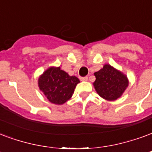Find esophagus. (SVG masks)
I'll return each mask as SVG.
<instances>
[{
    "instance_id": "34e87169",
    "label": "esophagus",
    "mask_w": 152,
    "mask_h": 152,
    "mask_svg": "<svg viewBox=\"0 0 152 152\" xmlns=\"http://www.w3.org/2000/svg\"><path fill=\"white\" fill-rule=\"evenodd\" d=\"M80 80H81V81H87L88 77L87 76H85V77H80Z\"/></svg>"
}]
</instances>
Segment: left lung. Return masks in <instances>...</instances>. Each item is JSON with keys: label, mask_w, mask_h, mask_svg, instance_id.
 Returning <instances> with one entry per match:
<instances>
[{"label": "left lung", "mask_w": 152, "mask_h": 152, "mask_svg": "<svg viewBox=\"0 0 152 152\" xmlns=\"http://www.w3.org/2000/svg\"><path fill=\"white\" fill-rule=\"evenodd\" d=\"M96 80L93 86L99 96L106 101L113 102L121 97L129 85L126 74L110 64L94 72Z\"/></svg>", "instance_id": "left-lung-1"}]
</instances>
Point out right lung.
<instances>
[{"label": "right lung", "mask_w": 152, "mask_h": 152, "mask_svg": "<svg viewBox=\"0 0 152 152\" xmlns=\"http://www.w3.org/2000/svg\"><path fill=\"white\" fill-rule=\"evenodd\" d=\"M80 80L61 70L60 67L51 66L40 75L38 80L39 89L48 101L55 104H63L72 96Z\"/></svg>", "instance_id": "right-lung-1"}]
</instances>
